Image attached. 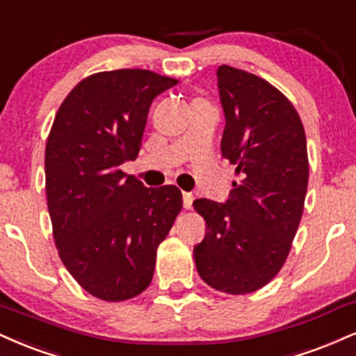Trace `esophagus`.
Listing matches in <instances>:
<instances>
[{
    "label": "esophagus",
    "mask_w": 356,
    "mask_h": 356,
    "mask_svg": "<svg viewBox=\"0 0 356 356\" xmlns=\"http://www.w3.org/2000/svg\"><path fill=\"white\" fill-rule=\"evenodd\" d=\"M182 199H184V209H187V211H191V209H192V202H194V195H192L191 192H184Z\"/></svg>",
    "instance_id": "esophagus-1"
}]
</instances>
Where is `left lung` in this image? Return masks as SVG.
Returning a JSON list of instances; mask_svg holds the SVG:
<instances>
[{
  "instance_id": "left-lung-1",
  "label": "left lung",
  "mask_w": 356,
  "mask_h": 356,
  "mask_svg": "<svg viewBox=\"0 0 356 356\" xmlns=\"http://www.w3.org/2000/svg\"><path fill=\"white\" fill-rule=\"evenodd\" d=\"M217 79L220 151L238 181L225 204L194 202L207 224L194 259L205 284L243 295L267 285L292 248L308 186L307 137L293 104L270 83L225 64Z\"/></svg>"
}]
</instances>
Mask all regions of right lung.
Returning a JSON list of instances; mask_svg holds the SVG:
<instances>
[{"label": "right lung", "instance_id": "add662e5", "mask_svg": "<svg viewBox=\"0 0 356 356\" xmlns=\"http://www.w3.org/2000/svg\"><path fill=\"white\" fill-rule=\"evenodd\" d=\"M177 79L147 70L96 72L56 113L44 170L53 235L86 292L129 300L151 284L156 254L182 209L175 186L149 189L121 170L143 145L154 97Z\"/></svg>", "mask_w": 356, "mask_h": 356}]
</instances>
